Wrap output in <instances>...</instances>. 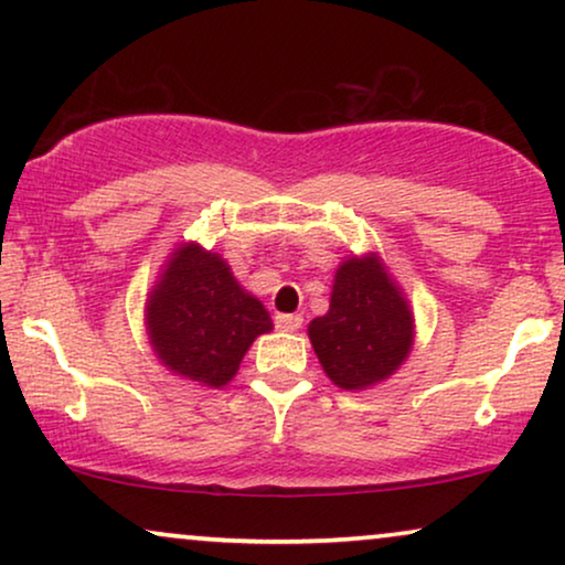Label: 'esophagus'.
<instances>
[{
	"label": "esophagus",
	"instance_id": "1",
	"mask_svg": "<svg viewBox=\"0 0 565 565\" xmlns=\"http://www.w3.org/2000/svg\"><path fill=\"white\" fill-rule=\"evenodd\" d=\"M303 323V316L300 313H277L275 316V327L280 331H296Z\"/></svg>",
	"mask_w": 565,
	"mask_h": 565
}]
</instances>
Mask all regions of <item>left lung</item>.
<instances>
[{"label": "left lung", "instance_id": "obj_1", "mask_svg": "<svg viewBox=\"0 0 565 565\" xmlns=\"http://www.w3.org/2000/svg\"><path fill=\"white\" fill-rule=\"evenodd\" d=\"M412 329V311L381 262L352 257L339 267L329 313L311 321L308 337L331 381L360 391L406 360Z\"/></svg>", "mask_w": 565, "mask_h": 565}]
</instances>
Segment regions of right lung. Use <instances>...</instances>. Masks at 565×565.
Returning <instances> with one entry per match:
<instances>
[{
    "label": "right lung",
    "mask_w": 565,
    "mask_h": 565,
    "mask_svg": "<svg viewBox=\"0 0 565 565\" xmlns=\"http://www.w3.org/2000/svg\"><path fill=\"white\" fill-rule=\"evenodd\" d=\"M146 319L159 360L213 388L226 385L254 339L273 329L265 306L242 290L226 262L198 244L174 252Z\"/></svg>",
    "instance_id": "1"
}]
</instances>
